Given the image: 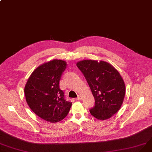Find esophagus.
<instances>
[{"instance_id":"1","label":"esophagus","mask_w":152,"mask_h":152,"mask_svg":"<svg viewBox=\"0 0 152 152\" xmlns=\"http://www.w3.org/2000/svg\"><path fill=\"white\" fill-rule=\"evenodd\" d=\"M82 99V97H81V95H78V96H77V98H76V99L77 100H81Z\"/></svg>"}]
</instances>
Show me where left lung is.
I'll return each mask as SVG.
<instances>
[{
	"label": "left lung",
	"mask_w": 152,
	"mask_h": 152,
	"mask_svg": "<svg viewBox=\"0 0 152 152\" xmlns=\"http://www.w3.org/2000/svg\"><path fill=\"white\" fill-rule=\"evenodd\" d=\"M87 80L95 99L90 113L96 119L106 120L121 107L125 85L119 72L104 61L82 60L76 63Z\"/></svg>",
	"instance_id": "left-lung-1"
}]
</instances>
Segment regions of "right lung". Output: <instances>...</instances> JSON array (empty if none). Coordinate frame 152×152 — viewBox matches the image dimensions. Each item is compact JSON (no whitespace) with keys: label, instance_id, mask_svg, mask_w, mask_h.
<instances>
[{"label":"right lung","instance_id":"1","mask_svg":"<svg viewBox=\"0 0 152 152\" xmlns=\"http://www.w3.org/2000/svg\"><path fill=\"white\" fill-rule=\"evenodd\" d=\"M66 62L53 59L34 71L24 88L26 102L31 110L42 119L50 123L63 120L68 114L72 103L64 98L59 80Z\"/></svg>","mask_w":152,"mask_h":152}]
</instances>
